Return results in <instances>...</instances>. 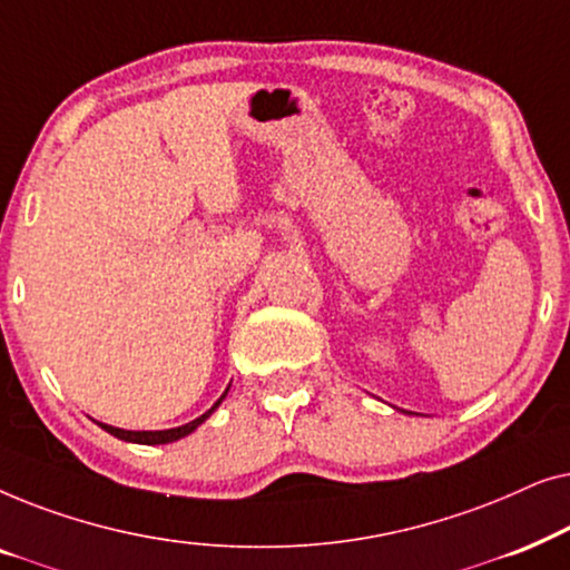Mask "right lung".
I'll list each match as a JSON object with an SVG mask.
<instances>
[{
  "mask_svg": "<svg viewBox=\"0 0 570 570\" xmlns=\"http://www.w3.org/2000/svg\"><path fill=\"white\" fill-rule=\"evenodd\" d=\"M225 394H228V389H225L223 392V396L220 400H217L213 407H209L205 415H199L197 420H191V423H186V425H178V428H168V431H124V428H114V425H106V423H98L100 428H104L106 433H111V435H116V439H121V441H129V443H142V446H158V443H174V441H178V439H184V435H189V433H194L197 431V428L205 423V420L213 415V412L220 407V402L225 400Z\"/></svg>",
  "mask_w": 570,
  "mask_h": 570,
  "instance_id": "obj_1",
  "label": "right lung"
}]
</instances>
